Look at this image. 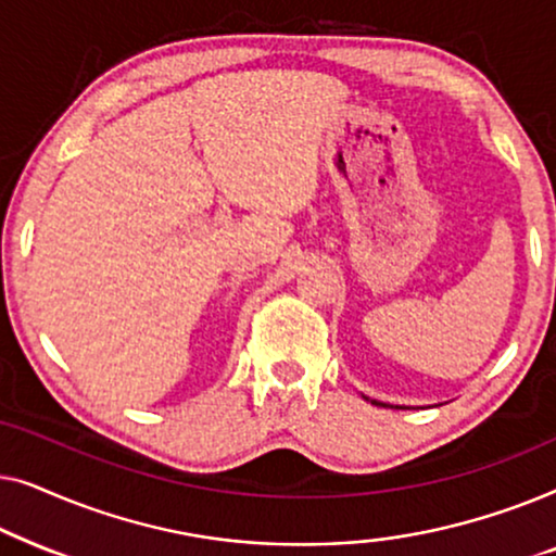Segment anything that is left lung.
Instances as JSON below:
<instances>
[{
  "mask_svg": "<svg viewBox=\"0 0 556 556\" xmlns=\"http://www.w3.org/2000/svg\"><path fill=\"white\" fill-rule=\"evenodd\" d=\"M369 400V397H367ZM371 405H382V402H377V400H371ZM382 407H387V405H382Z\"/></svg>",
  "mask_w": 556,
  "mask_h": 556,
  "instance_id": "obj_1",
  "label": "left lung"
}]
</instances>
